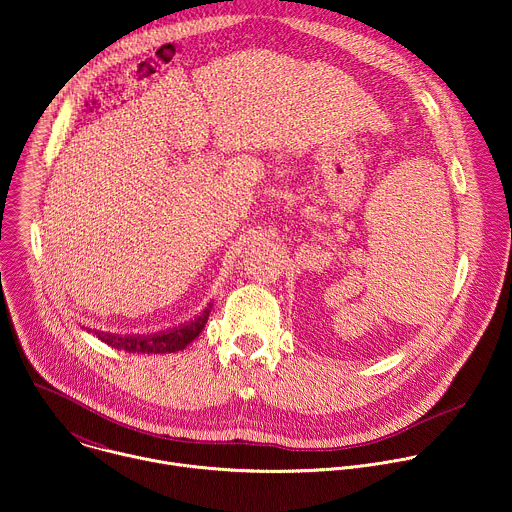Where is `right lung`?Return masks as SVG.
<instances>
[{
    "mask_svg": "<svg viewBox=\"0 0 512 512\" xmlns=\"http://www.w3.org/2000/svg\"><path fill=\"white\" fill-rule=\"evenodd\" d=\"M209 319V309H205L195 321L157 335H147V337H119V335H103L95 333L103 343H107L113 349L127 351V353H175L185 349L205 327Z\"/></svg>",
    "mask_w": 512,
    "mask_h": 512,
    "instance_id": "obj_1",
    "label": "right lung"
}]
</instances>
